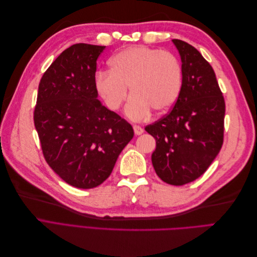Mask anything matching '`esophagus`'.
I'll return each mask as SVG.
<instances>
[{
  "mask_svg": "<svg viewBox=\"0 0 257 257\" xmlns=\"http://www.w3.org/2000/svg\"><path fill=\"white\" fill-rule=\"evenodd\" d=\"M133 128H134V133H135V135H142V134L144 133V128H143L142 126H139V125H134V126H133Z\"/></svg>",
  "mask_w": 257,
  "mask_h": 257,
  "instance_id": "obj_1",
  "label": "esophagus"
}]
</instances>
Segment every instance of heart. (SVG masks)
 <instances>
[{"label":"heart","instance_id":"1","mask_svg":"<svg viewBox=\"0 0 257 257\" xmlns=\"http://www.w3.org/2000/svg\"><path fill=\"white\" fill-rule=\"evenodd\" d=\"M110 71H100L95 76L99 97L110 110H118L132 97L125 108L130 119L142 121L152 109L165 112L172 108L182 88V66L174 53L137 46L118 52L109 60Z\"/></svg>","mask_w":257,"mask_h":257}]
</instances>
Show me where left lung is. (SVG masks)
I'll return each instance as SVG.
<instances>
[{
  "label": "left lung",
  "instance_id": "left-lung-1",
  "mask_svg": "<svg viewBox=\"0 0 257 257\" xmlns=\"http://www.w3.org/2000/svg\"><path fill=\"white\" fill-rule=\"evenodd\" d=\"M182 62V88L173 109L145 130L157 142L152 153L163 181L183 185L203 175L224 141L225 100L209 62L192 45L173 40Z\"/></svg>",
  "mask_w": 257,
  "mask_h": 257
}]
</instances>
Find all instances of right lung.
Returning a JSON list of instances; mask_svg holds the SVG:
<instances>
[{
  "mask_svg": "<svg viewBox=\"0 0 257 257\" xmlns=\"http://www.w3.org/2000/svg\"><path fill=\"white\" fill-rule=\"evenodd\" d=\"M104 49L71 46L38 84L33 116L43 155L54 173L78 189L102 184L134 136L131 124L97 99L96 61Z\"/></svg>",
  "mask_w": 257,
  "mask_h": 257,
  "instance_id": "1",
  "label": "right lung"
}]
</instances>
